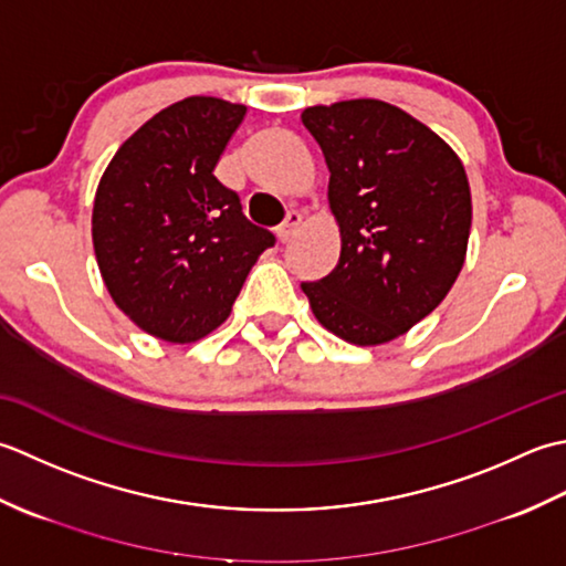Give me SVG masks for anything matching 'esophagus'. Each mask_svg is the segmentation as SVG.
<instances>
[{
  "instance_id": "34e87169",
  "label": "esophagus",
  "mask_w": 566,
  "mask_h": 566,
  "mask_svg": "<svg viewBox=\"0 0 566 566\" xmlns=\"http://www.w3.org/2000/svg\"><path fill=\"white\" fill-rule=\"evenodd\" d=\"M300 224H303V214L300 212H295V210H291L285 214V219H283V224L279 227V241L281 244H285V241H291L295 234H297V229H300Z\"/></svg>"
}]
</instances>
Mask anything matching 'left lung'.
I'll list each match as a JSON object with an SVG mask.
<instances>
[{
    "label": "left lung",
    "mask_w": 566,
    "mask_h": 566,
    "mask_svg": "<svg viewBox=\"0 0 566 566\" xmlns=\"http://www.w3.org/2000/svg\"><path fill=\"white\" fill-rule=\"evenodd\" d=\"M329 168L339 263L300 283L315 317L337 337L374 347L400 337L442 303L464 266L471 192L440 136L388 102L307 107Z\"/></svg>",
    "instance_id": "left-lung-1"
}]
</instances>
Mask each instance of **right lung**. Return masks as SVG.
Here are the masks:
<instances>
[{"mask_svg":"<svg viewBox=\"0 0 566 566\" xmlns=\"http://www.w3.org/2000/svg\"><path fill=\"white\" fill-rule=\"evenodd\" d=\"M247 107L188 97L114 154L92 210V244L122 313L166 342H195L232 313L259 253L275 244L214 178Z\"/></svg>","mask_w":566,"mask_h":566,"instance_id":"add662e5","label":"right lung"}]
</instances>
